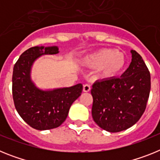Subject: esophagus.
Masks as SVG:
<instances>
[{"mask_svg":"<svg viewBox=\"0 0 160 160\" xmlns=\"http://www.w3.org/2000/svg\"><path fill=\"white\" fill-rule=\"evenodd\" d=\"M90 89L91 88H90V86L89 84H86L83 86V91H84V92H89L90 90Z\"/></svg>","mask_w":160,"mask_h":160,"instance_id":"obj_1","label":"esophagus"}]
</instances>
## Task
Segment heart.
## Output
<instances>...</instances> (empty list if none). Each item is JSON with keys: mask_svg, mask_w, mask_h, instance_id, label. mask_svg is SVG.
Returning <instances> with one entry per match:
<instances>
[{"mask_svg": "<svg viewBox=\"0 0 160 160\" xmlns=\"http://www.w3.org/2000/svg\"><path fill=\"white\" fill-rule=\"evenodd\" d=\"M85 66L92 69H98L102 78L117 77L127 66V56L122 51L111 48H103L87 55L83 60Z\"/></svg>", "mask_w": 160, "mask_h": 160, "instance_id": "b5f03b06", "label": "heart"}]
</instances>
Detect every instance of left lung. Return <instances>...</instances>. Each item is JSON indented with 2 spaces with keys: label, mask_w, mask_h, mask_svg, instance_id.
Instances as JSON below:
<instances>
[{
  "label": "left lung",
  "mask_w": 160,
  "mask_h": 160,
  "mask_svg": "<svg viewBox=\"0 0 160 160\" xmlns=\"http://www.w3.org/2000/svg\"><path fill=\"white\" fill-rule=\"evenodd\" d=\"M131 53V64L121 77L97 81L91 89L93 119L109 132H119L136 123L149 98V70L140 55L135 50Z\"/></svg>",
  "instance_id": "left-lung-1"
}]
</instances>
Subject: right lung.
<instances>
[{"mask_svg": "<svg viewBox=\"0 0 160 160\" xmlns=\"http://www.w3.org/2000/svg\"><path fill=\"white\" fill-rule=\"evenodd\" d=\"M58 46H34L25 50L14 65L12 98L19 115L39 131L58 128L66 119L72 103L81 95V83L70 87L43 90L31 79V68L42 55L58 53Z\"/></svg>", "mask_w": 160, "mask_h": 160, "instance_id": "add662e5", "label": "right lung"}]
</instances>
